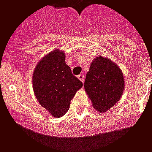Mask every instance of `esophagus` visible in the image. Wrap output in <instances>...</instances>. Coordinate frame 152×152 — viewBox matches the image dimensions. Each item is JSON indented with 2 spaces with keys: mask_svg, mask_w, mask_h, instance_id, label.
<instances>
[{
  "mask_svg": "<svg viewBox=\"0 0 152 152\" xmlns=\"http://www.w3.org/2000/svg\"><path fill=\"white\" fill-rule=\"evenodd\" d=\"M77 77H78V79H79L81 82H84V80H85V76H84V75L81 74V75H79Z\"/></svg>",
  "mask_w": 152,
  "mask_h": 152,
  "instance_id": "1",
  "label": "esophagus"
}]
</instances>
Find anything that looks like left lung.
Masks as SVG:
<instances>
[{"instance_id":"1","label":"left lung","mask_w":152,"mask_h":152,"mask_svg":"<svg viewBox=\"0 0 152 152\" xmlns=\"http://www.w3.org/2000/svg\"><path fill=\"white\" fill-rule=\"evenodd\" d=\"M84 87L94 108L103 113L121 100L124 89V75L110 58L96 57L86 74Z\"/></svg>"}]
</instances>
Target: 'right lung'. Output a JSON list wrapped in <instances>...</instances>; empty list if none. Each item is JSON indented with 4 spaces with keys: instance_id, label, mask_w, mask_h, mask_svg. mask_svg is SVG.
I'll return each instance as SVG.
<instances>
[{
    "instance_id": "obj_1",
    "label": "right lung",
    "mask_w": 152,
    "mask_h": 152,
    "mask_svg": "<svg viewBox=\"0 0 152 152\" xmlns=\"http://www.w3.org/2000/svg\"><path fill=\"white\" fill-rule=\"evenodd\" d=\"M65 58L64 51L55 49L39 61L32 76V87L37 101L56 118L66 114L71 100L83 86L72 75Z\"/></svg>"
}]
</instances>
